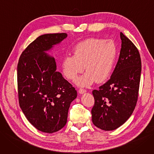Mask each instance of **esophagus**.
Returning a JSON list of instances; mask_svg holds the SVG:
<instances>
[{
    "instance_id": "34e87169",
    "label": "esophagus",
    "mask_w": 154,
    "mask_h": 154,
    "mask_svg": "<svg viewBox=\"0 0 154 154\" xmlns=\"http://www.w3.org/2000/svg\"><path fill=\"white\" fill-rule=\"evenodd\" d=\"M79 92L80 94H83V93L86 92V90L84 89H82V88H80L79 89Z\"/></svg>"
}]
</instances>
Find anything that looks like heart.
Wrapping results in <instances>:
<instances>
[{"instance_id": "b5f03b06", "label": "heart", "mask_w": 154, "mask_h": 154, "mask_svg": "<svg viewBox=\"0 0 154 154\" xmlns=\"http://www.w3.org/2000/svg\"><path fill=\"white\" fill-rule=\"evenodd\" d=\"M117 55V45L112 40L89 38L76 45L73 55L63 58V72L68 80L75 81L85 66L87 72L76 80L79 86H89L95 81L104 82L112 75Z\"/></svg>"}]
</instances>
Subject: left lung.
<instances>
[{"instance_id":"1","label":"left lung","mask_w":154,"mask_h":154,"mask_svg":"<svg viewBox=\"0 0 154 154\" xmlns=\"http://www.w3.org/2000/svg\"><path fill=\"white\" fill-rule=\"evenodd\" d=\"M120 55L110 79L93 91L94 104L91 110L95 126L105 131L114 130L133 113L138 101L141 71L139 51L121 32Z\"/></svg>"}]
</instances>
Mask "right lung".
Masks as SVG:
<instances>
[{
    "mask_svg": "<svg viewBox=\"0 0 154 154\" xmlns=\"http://www.w3.org/2000/svg\"><path fill=\"white\" fill-rule=\"evenodd\" d=\"M67 37L65 33L39 36L23 51L17 66L19 104L37 129L53 133L66 124L75 88L57 72L55 59L45 51Z\"/></svg>",
    "mask_w": 154,
    "mask_h": 154,
    "instance_id": "1",
    "label": "right lung"
}]
</instances>
